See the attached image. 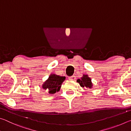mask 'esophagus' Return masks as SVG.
<instances>
[{
	"label": "esophagus",
	"instance_id": "1",
	"mask_svg": "<svg viewBox=\"0 0 131 131\" xmlns=\"http://www.w3.org/2000/svg\"><path fill=\"white\" fill-rule=\"evenodd\" d=\"M76 77L75 76H72L69 77V80H72V81H74L75 80H76Z\"/></svg>",
	"mask_w": 131,
	"mask_h": 131
}]
</instances>
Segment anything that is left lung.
I'll use <instances>...</instances> for the list:
<instances>
[{
    "label": "left lung",
    "mask_w": 131,
    "mask_h": 131,
    "mask_svg": "<svg viewBox=\"0 0 131 131\" xmlns=\"http://www.w3.org/2000/svg\"><path fill=\"white\" fill-rule=\"evenodd\" d=\"M77 83H79L81 87L86 88L87 89H91L93 87V84L91 81V79L88 76V74H84L80 79H78L77 80Z\"/></svg>",
    "instance_id": "obj_1"
}]
</instances>
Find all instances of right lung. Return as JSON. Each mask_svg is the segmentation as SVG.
<instances>
[{"label": "right lung", "mask_w": 131, "mask_h": 131, "mask_svg": "<svg viewBox=\"0 0 131 131\" xmlns=\"http://www.w3.org/2000/svg\"><path fill=\"white\" fill-rule=\"evenodd\" d=\"M65 76H61L54 73L50 74L48 78L42 84V88L47 90L50 94H54L59 91L62 83L65 81Z\"/></svg>", "instance_id": "add662e5"}]
</instances>
